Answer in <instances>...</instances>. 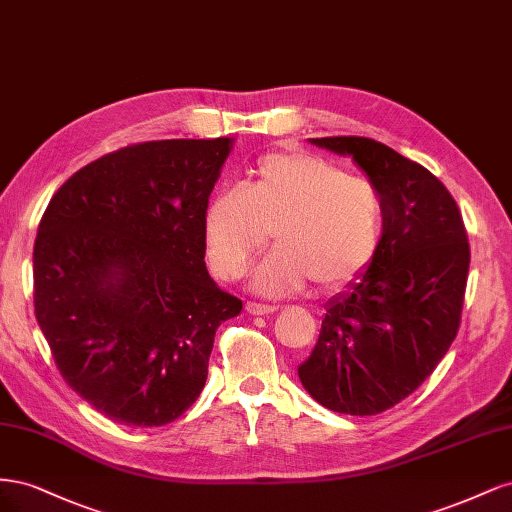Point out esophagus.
<instances>
[{
	"mask_svg": "<svg viewBox=\"0 0 512 512\" xmlns=\"http://www.w3.org/2000/svg\"><path fill=\"white\" fill-rule=\"evenodd\" d=\"M275 309H277L275 305H262V303H254V301L245 305V312L252 314V316H269V314L275 312Z\"/></svg>",
	"mask_w": 512,
	"mask_h": 512,
	"instance_id": "34e87169",
	"label": "esophagus"
}]
</instances>
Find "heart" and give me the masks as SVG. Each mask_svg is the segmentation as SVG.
I'll use <instances>...</instances> for the list:
<instances>
[{
	"label": "heart",
	"instance_id": "1",
	"mask_svg": "<svg viewBox=\"0 0 512 512\" xmlns=\"http://www.w3.org/2000/svg\"><path fill=\"white\" fill-rule=\"evenodd\" d=\"M252 288L284 297L312 280L318 290H339L376 260L384 237V203L378 188L346 175L333 162L307 151L262 156L243 190L215 194L203 213V237L213 271L237 280L267 245Z\"/></svg>",
	"mask_w": 512,
	"mask_h": 512
}]
</instances>
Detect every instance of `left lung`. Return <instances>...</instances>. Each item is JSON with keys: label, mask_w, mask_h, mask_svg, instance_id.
<instances>
[{"label": "left lung", "mask_w": 512, "mask_h": 512, "mask_svg": "<svg viewBox=\"0 0 512 512\" xmlns=\"http://www.w3.org/2000/svg\"><path fill=\"white\" fill-rule=\"evenodd\" d=\"M350 156L384 203V237L371 267L324 305L322 329L299 380L320 406L371 416L414 393L459 329L470 245L438 177L363 136L309 138Z\"/></svg>", "instance_id": "8db88e82"}]
</instances>
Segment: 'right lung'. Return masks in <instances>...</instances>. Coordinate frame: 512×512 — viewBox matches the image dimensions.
I'll return each mask as SVG.
<instances>
[{"mask_svg": "<svg viewBox=\"0 0 512 512\" xmlns=\"http://www.w3.org/2000/svg\"><path fill=\"white\" fill-rule=\"evenodd\" d=\"M235 138L132 145L51 198L34 305L59 374L121 425L173 423L205 389L213 337L243 303L205 267L203 213Z\"/></svg>", "mask_w": 512, "mask_h": 512, "instance_id": "1", "label": "right lung"}]
</instances>
